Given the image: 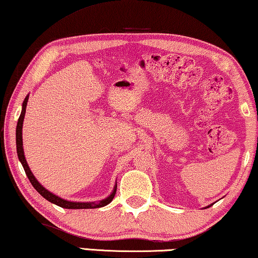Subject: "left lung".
Returning a JSON list of instances; mask_svg holds the SVG:
<instances>
[{"mask_svg": "<svg viewBox=\"0 0 258 258\" xmlns=\"http://www.w3.org/2000/svg\"><path fill=\"white\" fill-rule=\"evenodd\" d=\"M210 206H211V205H209V206H206V207H205V209H209V207H210Z\"/></svg>", "mask_w": 258, "mask_h": 258, "instance_id": "obj_1", "label": "left lung"}]
</instances>
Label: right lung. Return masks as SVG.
Segmentation results:
<instances>
[{
  "label": "right lung",
  "instance_id": "1",
  "mask_svg": "<svg viewBox=\"0 0 258 258\" xmlns=\"http://www.w3.org/2000/svg\"><path fill=\"white\" fill-rule=\"evenodd\" d=\"M28 101H29V95L26 96L24 102H23L22 105V112L21 116L18 118V122H17V127H16V147H17V155H18V160L21 161L23 168H24L25 174L28 176V178L30 179L32 186L36 189L39 194L43 196L45 199H47L48 202H51L52 204H55V205L63 207V209H68V210H81V209H98V207H103L107 205L112 202V199L114 198V195H116L117 191V183L114 184L113 190L111 192L110 196H107L106 198L102 199V201L98 202H71L67 201V199H63L56 196L54 194H52L51 191H48L44 185L38 182V179L34 177V175L31 171V169L29 167L28 162H26L25 155H24V149H23V134H22V130H23V121H24V117H25V111H26V105H28Z\"/></svg>",
  "mask_w": 258,
  "mask_h": 258
}]
</instances>
